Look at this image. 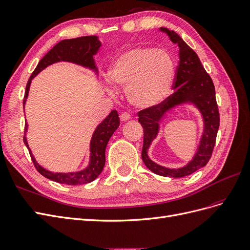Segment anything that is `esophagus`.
Wrapping results in <instances>:
<instances>
[{"label":"esophagus","instance_id":"1","mask_svg":"<svg viewBox=\"0 0 250 250\" xmlns=\"http://www.w3.org/2000/svg\"><path fill=\"white\" fill-rule=\"evenodd\" d=\"M131 119V115L126 112H123L120 114V120L121 121H127Z\"/></svg>","mask_w":250,"mask_h":250}]
</instances>
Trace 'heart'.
<instances>
[{
	"instance_id": "b5f03b06",
	"label": "heart",
	"mask_w": 250,
	"mask_h": 250,
	"mask_svg": "<svg viewBox=\"0 0 250 250\" xmlns=\"http://www.w3.org/2000/svg\"><path fill=\"white\" fill-rule=\"evenodd\" d=\"M114 85L126 87V98L138 108L155 106L168 97L174 63L164 49L134 47L118 55L107 73Z\"/></svg>"
}]
</instances>
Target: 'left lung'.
<instances>
[{
  "mask_svg": "<svg viewBox=\"0 0 250 250\" xmlns=\"http://www.w3.org/2000/svg\"><path fill=\"white\" fill-rule=\"evenodd\" d=\"M170 40L177 44L180 62L176 68L173 87L174 93L162 104L138 112V123L144 127V146L142 158L146 168L155 174L167 177H184L193 173L207 165L212 155L216 134L220 126V114L215 99V89L212 79L205 70L196 53L175 31L162 27ZM192 103L201 112L204 120V133L200 146L192 161L185 167L169 169L159 166L148 158L147 149L159 130V121L176 105Z\"/></svg>",
  "mask_w": 250,
  "mask_h": 250,
  "instance_id": "obj_1",
  "label": "left lung"
}]
</instances>
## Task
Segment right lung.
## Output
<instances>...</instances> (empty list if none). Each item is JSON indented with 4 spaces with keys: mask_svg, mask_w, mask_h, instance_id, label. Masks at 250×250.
<instances>
[{
    "mask_svg": "<svg viewBox=\"0 0 250 250\" xmlns=\"http://www.w3.org/2000/svg\"><path fill=\"white\" fill-rule=\"evenodd\" d=\"M100 46L101 43L98 40V37L96 36H85L76 38V39H66L57 43L56 45L43 57L40 62L38 63L34 73L29 77L26 84V89H25L23 106H25V102H26L27 99L31 80H33L41 70L50 65V64H54L60 61L72 62L79 64L81 66L87 67L94 70L96 74H98V68L96 66L94 55L98 53ZM120 121L118 117V113L116 110H113L108 114V116L102 121L101 124L98 125V126L96 127V130L94 131L91 139V144H89V152H91V155H89V164L85 169L78 172L54 173V172H50L46 169L42 168L41 166L36 162L34 155L31 154V151L27 144V139L25 136L24 144L29 150V154L31 156V159H33V163L36 169L44 177H46L48 180L54 181L56 183L73 185V186L74 185L87 184L96 180L102 172V170H104L105 164L106 145L111 136L113 135V133L117 130ZM27 124H25V133L27 131Z\"/></svg>",
    "mask_w": 250,
    "mask_h": 250,
    "instance_id": "obj_1",
    "label": "right lung"
}]
</instances>
